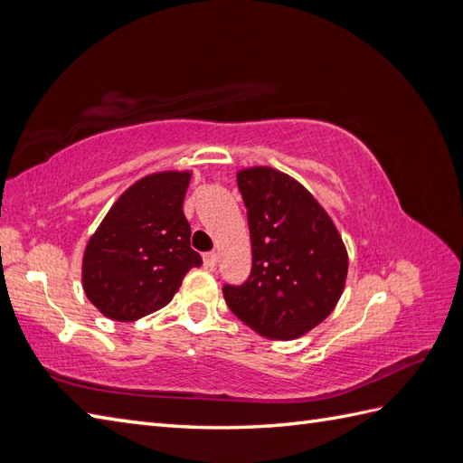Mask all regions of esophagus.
<instances>
[{
    "label": "esophagus",
    "mask_w": 463,
    "mask_h": 463,
    "mask_svg": "<svg viewBox=\"0 0 463 463\" xmlns=\"http://www.w3.org/2000/svg\"><path fill=\"white\" fill-rule=\"evenodd\" d=\"M203 260H204V267H206V269H210V271H214L216 263H218L216 253H204V255H203Z\"/></svg>",
    "instance_id": "esophagus-1"
}]
</instances>
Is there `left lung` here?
Wrapping results in <instances>:
<instances>
[{"mask_svg": "<svg viewBox=\"0 0 463 463\" xmlns=\"http://www.w3.org/2000/svg\"><path fill=\"white\" fill-rule=\"evenodd\" d=\"M247 208L253 265L247 281L224 283L226 306L255 332L293 340L330 316L348 255L330 216L289 175L253 167L237 175Z\"/></svg>", "mask_w": 463, "mask_h": 463, "instance_id": "obj_1", "label": "left lung"}]
</instances>
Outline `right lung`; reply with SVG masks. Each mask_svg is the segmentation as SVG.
<instances>
[{
	"instance_id": "obj_1",
	"label": "right lung",
	"mask_w": 463,
	"mask_h": 463,
	"mask_svg": "<svg viewBox=\"0 0 463 463\" xmlns=\"http://www.w3.org/2000/svg\"><path fill=\"white\" fill-rule=\"evenodd\" d=\"M190 174L147 175L125 192L92 234L82 259L90 304L117 322H133L167 306L192 267L203 265L190 247L184 216Z\"/></svg>"
}]
</instances>
